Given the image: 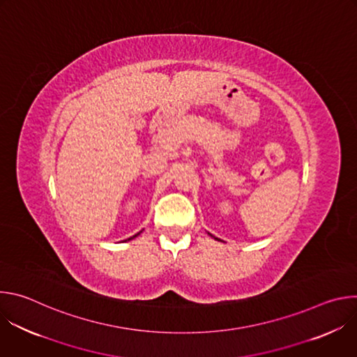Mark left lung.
Listing matches in <instances>:
<instances>
[{
    "instance_id": "8db88e82",
    "label": "left lung",
    "mask_w": 357,
    "mask_h": 357,
    "mask_svg": "<svg viewBox=\"0 0 357 357\" xmlns=\"http://www.w3.org/2000/svg\"><path fill=\"white\" fill-rule=\"evenodd\" d=\"M215 238H216V237H215ZM216 240H219V238H216Z\"/></svg>"
}]
</instances>
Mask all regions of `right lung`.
<instances>
[{
    "instance_id": "right-lung-1",
    "label": "right lung",
    "mask_w": 357,
    "mask_h": 357,
    "mask_svg": "<svg viewBox=\"0 0 357 357\" xmlns=\"http://www.w3.org/2000/svg\"><path fill=\"white\" fill-rule=\"evenodd\" d=\"M138 234H139V233H137V234H135V236H138ZM135 236H132V237H130V238H128V240H131V238H134V237H135Z\"/></svg>"
}]
</instances>
